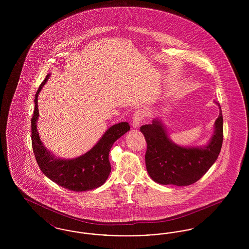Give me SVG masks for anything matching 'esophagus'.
<instances>
[{
  "mask_svg": "<svg viewBox=\"0 0 249 249\" xmlns=\"http://www.w3.org/2000/svg\"><path fill=\"white\" fill-rule=\"evenodd\" d=\"M143 119H144V113L142 111L138 110V111L134 112L133 117H132V125H133V127L134 128L139 127V125L142 123Z\"/></svg>",
  "mask_w": 249,
  "mask_h": 249,
  "instance_id": "obj_1",
  "label": "esophagus"
}]
</instances>
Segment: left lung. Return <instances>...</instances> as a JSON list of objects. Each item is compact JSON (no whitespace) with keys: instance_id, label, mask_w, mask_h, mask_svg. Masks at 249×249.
Segmentation results:
<instances>
[{"instance_id":"1","label":"left lung","mask_w":249,"mask_h":249,"mask_svg":"<svg viewBox=\"0 0 249 249\" xmlns=\"http://www.w3.org/2000/svg\"><path fill=\"white\" fill-rule=\"evenodd\" d=\"M219 116L214 123V133L209 144L203 148L181 147L168 138L159 120L142 125L140 130L146 141L145 165L150 178L161 185L189 186L197 182L213 165L220 153L223 142V117L220 105Z\"/></svg>"}]
</instances>
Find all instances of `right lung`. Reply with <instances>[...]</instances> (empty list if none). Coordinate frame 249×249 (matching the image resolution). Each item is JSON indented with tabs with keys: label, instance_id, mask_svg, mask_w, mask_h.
Returning a JSON list of instances; mask_svg holds the SVG:
<instances>
[{
	"label": "right lung",
	"instance_id": "add662e5",
	"mask_svg": "<svg viewBox=\"0 0 249 249\" xmlns=\"http://www.w3.org/2000/svg\"><path fill=\"white\" fill-rule=\"evenodd\" d=\"M49 74L41 83L35 97V111L32 123V145L37 164L50 180L66 190L86 191L101 187L111 172L109 152L119 137L130 130L128 122H120L109 128L101 140L86 154L73 160L56 159L44 147L36 129L38 119L37 97L48 80Z\"/></svg>",
	"mask_w": 249,
	"mask_h": 249
}]
</instances>
